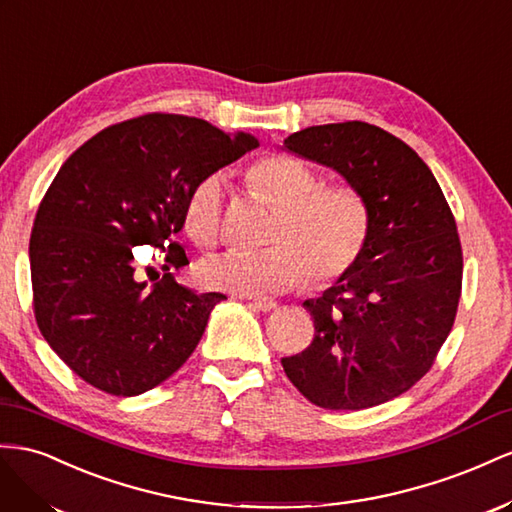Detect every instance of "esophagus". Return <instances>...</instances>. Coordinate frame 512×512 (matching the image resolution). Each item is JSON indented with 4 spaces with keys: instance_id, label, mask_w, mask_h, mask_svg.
Returning a JSON list of instances; mask_svg holds the SVG:
<instances>
[{
    "instance_id": "esophagus-1",
    "label": "esophagus",
    "mask_w": 512,
    "mask_h": 512,
    "mask_svg": "<svg viewBox=\"0 0 512 512\" xmlns=\"http://www.w3.org/2000/svg\"><path fill=\"white\" fill-rule=\"evenodd\" d=\"M251 304L255 306L257 311H261V313H268V311H274L276 306H279V302L276 300H272V298H253L251 300Z\"/></svg>"
}]
</instances>
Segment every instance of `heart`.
Returning <instances> with one entry per match:
<instances>
[{"mask_svg":"<svg viewBox=\"0 0 512 512\" xmlns=\"http://www.w3.org/2000/svg\"><path fill=\"white\" fill-rule=\"evenodd\" d=\"M246 184L276 208L259 251H225L197 266L206 289L238 296L281 291L309 276L326 285L352 270L369 238L371 214L352 186H319V175L294 156L268 154L246 169ZM223 178L206 175L186 195L182 223L197 246H214L221 236Z\"/></svg>","mask_w":512,"mask_h":512,"instance_id":"1","label":"heart"}]
</instances>
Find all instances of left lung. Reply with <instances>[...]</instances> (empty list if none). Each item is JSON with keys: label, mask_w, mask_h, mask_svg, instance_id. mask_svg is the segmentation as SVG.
I'll use <instances>...</instances> for the list:
<instances>
[{"label": "left lung", "mask_w": 512, "mask_h": 512, "mask_svg": "<svg viewBox=\"0 0 512 512\" xmlns=\"http://www.w3.org/2000/svg\"><path fill=\"white\" fill-rule=\"evenodd\" d=\"M283 150L337 171L371 229L347 274L304 300L315 339L281 364L311 403L364 410L410 390L455 324L463 255L440 184L410 145L367 122L309 126Z\"/></svg>", "instance_id": "1"}]
</instances>
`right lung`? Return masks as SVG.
Segmentation results:
<instances>
[{"instance_id":"obj_1","label":"right lung","mask_w":512,"mask_h":512,"mask_svg":"<svg viewBox=\"0 0 512 512\" xmlns=\"http://www.w3.org/2000/svg\"><path fill=\"white\" fill-rule=\"evenodd\" d=\"M255 148L248 133L152 113L100 130L57 171L29 238L34 313L87 384L137 397L195 352L225 296L195 294L173 274L148 285L133 266L135 246H163L169 266H186L175 242L186 195Z\"/></svg>"}]
</instances>
